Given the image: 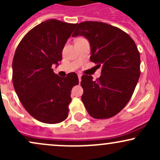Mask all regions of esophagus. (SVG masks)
<instances>
[{
  "label": "esophagus",
  "mask_w": 160,
  "mask_h": 160,
  "mask_svg": "<svg viewBox=\"0 0 160 160\" xmlns=\"http://www.w3.org/2000/svg\"><path fill=\"white\" fill-rule=\"evenodd\" d=\"M81 74H78V78H79V82H81Z\"/></svg>",
  "instance_id": "1"
}]
</instances>
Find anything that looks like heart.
Listing matches in <instances>:
<instances>
[{
    "mask_svg": "<svg viewBox=\"0 0 160 160\" xmlns=\"http://www.w3.org/2000/svg\"><path fill=\"white\" fill-rule=\"evenodd\" d=\"M79 39H84V38H78V39H77V40H79Z\"/></svg>",
    "mask_w": 160,
    "mask_h": 160,
    "instance_id": "b5f03b06",
    "label": "heart"
}]
</instances>
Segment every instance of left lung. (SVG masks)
Segmentation results:
<instances>
[{
  "label": "left lung",
  "mask_w": 160,
  "mask_h": 160,
  "mask_svg": "<svg viewBox=\"0 0 160 160\" xmlns=\"http://www.w3.org/2000/svg\"><path fill=\"white\" fill-rule=\"evenodd\" d=\"M84 36L91 46L90 61L102 68L100 78L82 75L81 99L95 119L117 115L129 102L141 74L140 53L132 38L119 28L102 22L78 24L73 37Z\"/></svg>",
  "instance_id": "8db88e82"
}]
</instances>
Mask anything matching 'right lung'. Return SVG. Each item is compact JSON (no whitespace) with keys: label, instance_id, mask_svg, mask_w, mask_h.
I'll use <instances>...</instances> for the list:
<instances>
[{"label":"right lung","instance_id":"add662e5","mask_svg":"<svg viewBox=\"0 0 160 160\" xmlns=\"http://www.w3.org/2000/svg\"><path fill=\"white\" fill-rule=\"evenodd\" d=\"M77 24L43 22L24 36L12 60V82L22 106L44 123H59L68 116L71 92L79 83L76 73L61 78L53 72Z\"/></svg>","mask_w":160,"mask_h":160}]
</instances>
